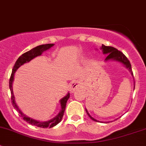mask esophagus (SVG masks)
<instances>
[{
	"label": "esophagus",
	"instance_id": "obj_1",
	"mask_svg": "<svg viewBox=\"0 0 146 146\" xmlns=\"http://www.w3.org/2000/svg\"><path fill=\"white\" fill-rule=\"evenodd\" d=\"M80 88V84L78 81H73L70 85V92L71 93L74 92L76 90L79 89Z\"/></svg>",
	"mask_w": 146,
	"mask_h": 146
}]
</instances>
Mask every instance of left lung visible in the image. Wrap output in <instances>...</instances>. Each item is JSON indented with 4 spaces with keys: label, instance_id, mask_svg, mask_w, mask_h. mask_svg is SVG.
Returning <instances> with one entry per match:
<instances>
[{
    "label": "left lung",
    "instance_id": "8db88e82",
    "mask_svg": "<svg viewBox=\"0 0 146 146\" xmlns=\"http://www.w3.org/2000/svg\"><path fill=\"white\" fill-rule=\"evenodd\" d=\"M100 49L102 51L103 54H107V57H106L104 61H117V62L120 63V64H123L126 68L129 69V72L131 73V76H133V72H132L131 69V65L130 64V61L128 60V58H126V56L123 54L122 52H121L120 51L117 50V48H114L112 46H104V44L102 45L100 47ZM135 88V82H134V87H133V90ZM85 111H86L87 114H88V117H90L92 120L95 121H98V122H102L100 121L97 120L95 118H93L92 117H91L90 114H89L88 111L87 110V109H85ZM104 123H109V121H104Z\"/></svg>",
    "mask_w": 146,
    "mask_h": 146
}]
</instances>
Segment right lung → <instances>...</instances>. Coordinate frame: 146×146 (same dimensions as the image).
<instances>
[{"instance_id":"obj_1","label":"right lung","mask_w":146,"mask_h":146,"mask_svg":"<svg viewBox=\"0 0 146 146\" xmlns=\"http://www.w3.org/2000/svg\"><path fill=\"white\" fill-rule=\"evenodd\" d=\"M54 46V44H46L37 46L35 47V48H33L32 49L29 50V51L25 52V54H23V55L20 56L17 58V61H16L14 67H13V70H12L11 76H10L9 81V88L10 90V92H11L12 104H13L14 108L18 111V113L20 114V115L21 116L22 118L24 119L25 121H27V123H29V124L34 125V126H37V127L40 128H52L54 127V126H55L56 125L58 124V123L61 121L63 117H64L65 109H66V102H67L68 98H70V93L68 92V94L66 96L64 97L62 99L60 100L59 102L60 104H61V111H59V113H58L55 117H54V118L50 119V120L48 121H40L35 120V119L27 117L26 114H25L24 113L20 110L18 106L16 104L15 100V96L13 90V80H14L15 73L16 70H17L20 66H23L24 64L29 62L31 60L35 58V57L41 56L42 54V53L47 51V50H48L49 48H51V47Z\"/></svg>"}]
</instances>
